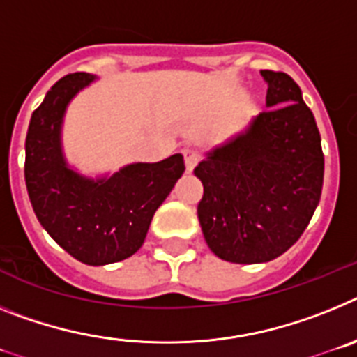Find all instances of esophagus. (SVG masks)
<instances>
[{
    "label": "esophagus",
    "mask_w": 357,
    "mask_h": 357,
    "mask_svg": "<svg viewBox=\"0 0 357 357\" xmlns=\"http://www.w3.org/2000/svg\"><path fill=\"white\" fill-rule=\"evenodd\" d=\"M183 158H185V165H187V170H192L194 167L197 165V161H199V153H197L196 149L185 147L183 149Z\"/></svg>",
    "instance_id": "esophagus-1"
}]
</instances>
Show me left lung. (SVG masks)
Listing matches in <instances>:
<instances>
[{
  "mask_svg": "<svg viewBox=\"0 0 357 357\" xmlns=\"http://www.w3.org/2000/svg\"><path fill=\"white\" fill-rule=\"evenodd\" d=\"M268 109L194 169L203 183L201 230L219 259L257 264L287 252L307 228L324 187L312 111L284 71L262 70Z\"/></svg>",
  "mask_w": 357,
  "mask_h": 357,
  "instance_id": "left-lung-1",
  "label": "left lung"
}]
</instances>
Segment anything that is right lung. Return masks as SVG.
Segmentation results:
<instances>
[{
	"label": "right lung",
	"mask_w": 357,
	"mask_h": 357,
	"mask_svg": "<svg viewBox=\"0 0 357 357\" xmlns=\"http://www.w3.org/2000/svg\"><path fill=\"white\" fill-rule=\"evenodd\" d=\"M95 75L71 73L55 82L32 113L24 142V181L41 226L59 246L88 266L131 257L185 172L181 154L158 163H132L111 178H84L71 170L61 147L68 104Z\"/></svg>",
	"instance_id": "add662e5"
}]
</instances>
